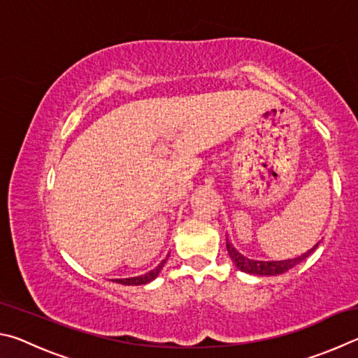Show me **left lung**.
I'll return each instance as SVG.
<instances>
[{
  "label": "left lung",
  "mask_w": 358,
  "mask_h": 358,
  "mask_svg": "<svg viewBox=\"0 0 358 358\" xmlns=\"http://www.w3.org/2000/svg\"><path fill=\"white\" fill-rule=\"evenodd\" d=\"M317 245L319 242L311 250H308V252H305L303 255H300L297 258H292V259L258 261V259H250L247 256H243L242 253L237 252V250L233 247V243L229 242V239H227V248H228L229 258L233 259L234 266L242 272L250 273V275H259V277H275V275H281L287 272L289 268L300 264L305 258H308V256L317 248Z\"/></svg>",
  "instance_id": "left-lung-1"
}]
</instances>
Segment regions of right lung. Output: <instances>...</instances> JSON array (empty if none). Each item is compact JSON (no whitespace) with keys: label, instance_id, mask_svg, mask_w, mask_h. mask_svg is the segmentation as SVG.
<instances>
[{"label":"right lung","instance_id":"1","mask_svg":"<svg viewBox=\"0 0 358 358\" xmlns=\"http://www.w3.org/2000/svg\"><path fill=\"white\" fill-rule=\"evenodd\" d=\"M168 259V258H166ZM166 259H163L159 266H157L154 271H149L148 273L144 275H140V277H130V278H117V280H113L116 281V283H121V285H125V286H140V285H146L149 283V281L155 280L157 277H159L160 271L163 268V264H165Z\"/></svg>","mask_w":358,"mask_h":358}]
</instances>
